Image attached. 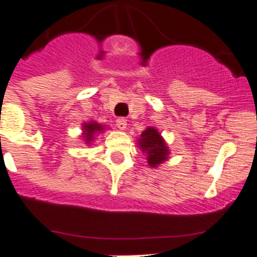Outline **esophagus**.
<instances>
[{"instance_id": "34e87169", "label": "esophagus", "mask_w": 257, "mask_h": 257, "mask_svg": "<svg viewBox=\"0 0 257 257\" xmlns=\"http://www.w3.org/2000/svg\"><path fill=\"white\" fill-rule=\"evenodd\" d=\"M116 126L118 129L126 128V118H124V117H118L116 120Z\"/></svg>"}]
</instances>
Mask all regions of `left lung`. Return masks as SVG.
<instances>
[{
    "mask_svg": "<svg viewBox=\"0 0 257 257\" xmlns=\"http://www.w3.org/2000/svg\"><path fill=\"white\" fill-rule=\"evenodd\" d=\"M139 147L143 152L147 153L148 164L151 167H157L163 161L167 160V156L169 153L163 137L155 128H147L141 133Z\"/></svg>",
    "mask_w": 257,
    "mask_h": 257,
    "instance_id": "1",
    "label": "left lung"
}]
</instances>
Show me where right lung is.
<instances>
[{
    "mask_svg": "<svg viewBox=\"0 0 257 257\" xmlns=\"http://www.w3.org/2000/svg\"><path fill=\"white\" fill-rule=\"evenodd\" d=\"M104 126H101L100 124H97V122H89V124H84V140L85 143H90L93 140V137H94V133L100 132L102 131Z\"/></svg>",
    "mask_w": 257,
    "mask_h": 257,
    "instance_id": "1",
    "label": "right lung"
}]
</instances>
